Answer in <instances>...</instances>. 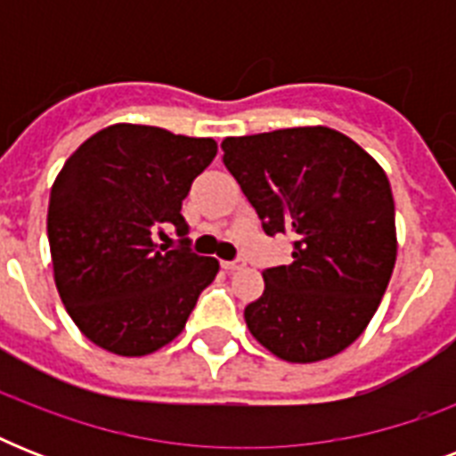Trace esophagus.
<instances>
[{
  "label": "esophagus",
  "mask_w": 456,
  "mask_h": 456,
  "mask_svg": "<svg viewBox=\"0 0 456 456\" xmlns=\"http://www.w3.org/2000/svg\"><path fill=\"white\" fill-rule=\"evenodd\" d=\"M243 265H246V263H243L241 257H236V260H222V270L236 272V270H241Z\"/></svg>",
  "instance_id": "1"
}]
</instances>
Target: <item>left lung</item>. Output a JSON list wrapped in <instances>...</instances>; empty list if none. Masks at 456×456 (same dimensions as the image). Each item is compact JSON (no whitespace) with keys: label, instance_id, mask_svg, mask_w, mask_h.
<instances>
[{"label":"left lung","instance_id":"left-lung-1","mask_svg":"<svg viewBox=\"0 0 456 456\" xmlns=\"http://www.w3.org/2000/svg\"><path fill=\"white\" fill-rule=\"evenodd\" d=\"M222 160L263 220L293 239V263L263 272L243 317L286 362L346 350L374 317L395 267V203L381 165L329 127L227 137Z\"/></svg>","mask_w":456,"mask_h":456}]
</instances>
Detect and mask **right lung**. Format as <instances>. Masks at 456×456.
Returning a JSON list of instances; mask_svg holds the SVG:
<instances>
[{
	"label": "right lung",
	"mask_w": 456,
	"mask_h": 456,
	"mask_svg": "<svg viewBox=\"0 0 456 456\" xmlns=\"http://www.w3.org/2000/svg\"><path fill=\"white\" fill-rule=\"evenodd\" d=\"M215 153L213 139L120 123L66 160L46 234L61 300L94 346L142 357L182 333L220 270L215 257L191 253L182 217V200Z\"/></svg>",
	"instance_id": "obj_1"
}]
</instances>
